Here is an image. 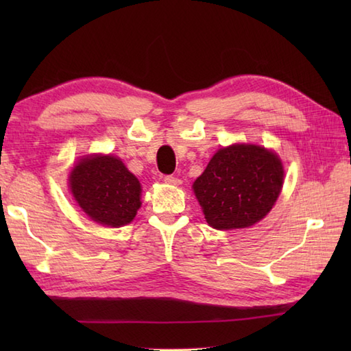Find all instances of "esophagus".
<instances>
[{"label":"esophagus","instance_id":"34e87169","mask_svg":"<svg viewBox=\"0 0 351 351\" xmlns=\"http://www.w3.org/2000/svg\"><path fill=\"white\" fill-rule=\"evenodd\" d=\"M164 182L170 184V185H180L181 180H180V178L173 176V175H167V176H164Z\"/></svg>","mask_w":351,"mask_h":351}]
</instances>
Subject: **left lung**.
<instances>
[{"instance_id":"1","label":"left lung","mask_w":351,"mask_h":351,"mask_svg":"<svg viewBox=\"0 0 351 351\" xmlns=\"http://www.w3.org/2000/svg\"><path fill=\"white\" fill-rule=\"evenodd\" d=\"M283 184L279 156L256 145L221 147L193 184L208 225L226 230L255 225L270 213Z\"/></svg>"}]
</instances>
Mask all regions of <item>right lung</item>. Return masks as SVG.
<instances>
[{"mask_svg": "<svg viewBox=\"0 0 351 351\" xmlns=\"http://www.w3.org/2000/svg\"><path fill=\"white\" fill-rule=\"evenodd\" d=\"M77 204L93 221L123 226L140 208V182L125 164L111 155H93L77 162L69 176Z\"/></svg>", "mask_w": 351, "mask_h": 351, "instance_id": "right-lung-1", "label": "right lung"}]
</instances>
